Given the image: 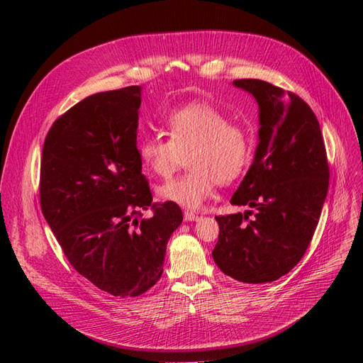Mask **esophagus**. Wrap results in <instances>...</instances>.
Wrapping results in <instances>:
<instances>
[{
	"label": "esophagus",
	"mask_w": 363,
	"mask_h": 363,
	"mask_svg": "<svg viewBox=\"0 0 363 363\" xmlns=\"http://www.w3.org/2000/svg\"><path fill=\"white\" fill-rule=\"evenodd\" d=\"M183 215H184V221H199V219H200L199 215H195V213H192L189 211H186Z\"/></svg>",
	"instance_id": "1"
}]
</instances>
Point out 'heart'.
<instances>
[{"mask_svg":"<svg viewBox=\"0 0 363 363\" xmlns=\"http://www.w3.org/2000/svg\"><path fill=\"white\" fill-rule=\"evenodd\" d=\"M167 130L169 138L148 136L138 148L144 167L160 179H169L189 152L191 169L157 189L163 201L196 211L213 195L216 183L235 182L252 160L248 130L230 123L228 115L207 103L174 108Z\"/></svg>","mask_w":363,"mask_h":363,"instance_id":"heart-1","label":"heart"}]
</instances>
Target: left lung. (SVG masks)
I'll return each mask as SVG.
<instances>
[{
    "label": "left lung",
    "instance_id": "obj_1",
    "mask_svg": "<svg viewBox=\"0 0 363 363\" xmlns=\"http://www.w3.org/2000/svg\"><path fill=\"white\" fill-rule=\"evenodd\" d=\"M259 106L255 160L230 203L256 210L216 216L213 260L242 283H268L301 260L320 221L328 163L320 123L298 95L268 82L235 80Z\"/></svg>",
    "mask_w": 363,
    "mask_h": 363
}]
</instances>
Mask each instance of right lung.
<instances>
[{
  "instance_id": "obj_1",
  "label": "right lung",
  "mask_w": 363,
  "mask_h": 363,
  "mask_svg": "<svg viewBox=\"0 0 363 363\" xmlns=\"http://www.w3.org/2000/svg\"><path fill=\"white\" fill-rule=\"evenodd\" d=\"M142 87L98 92L54 121L43 142L40 207L77 272L115 296H138L163 272L183 221L155 203L138 151ZM151 206L153 215L142 218Z\"/></svg>"
}]
</instances>
